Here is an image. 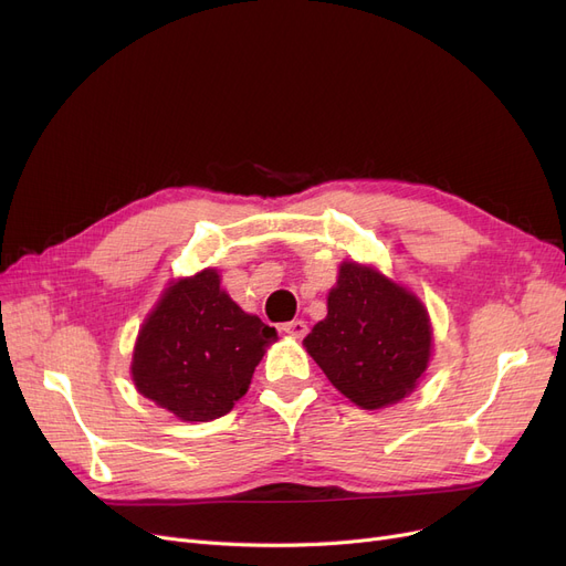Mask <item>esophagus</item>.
Instances as JSON below:
<instances>
[{
  "instance_id": "1",
  "label": "esophagus",
  "mask_w": 566,
  "mask_h": 566,
  "mask_svg": "<svg viewBox=\"0 0 566 566\" xmlns=\"http://www.w3.org/2000/svg\"><path fill=\"white\" fill-rule=\"evenodd\" d=\"M282 331H284L286 335H291V337H305V333H307V324H305V322H301V318H293V322L282 324Z\"/></svg>"
}]
</instances>
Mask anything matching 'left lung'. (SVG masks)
I'll list each match as a JSON object with an SVG mask.
<instances>
[{
	"instance_id": "1",
	"label": "left lung",
	"mask_w": 566,
	"mask_h": 566,
	"mask_svg": "<svg viewBox=\"0 0 566 566\" xmlns=\"http://www.w3.org/2000/svg\"><path fill=\"white\" fill-rule=\"evenodd\" d=\"M331 384L363 409L396 405L423 377L432 328L423 303L379 270L344 261L328 314L303 339Z\"/></svg>"
}]
</instances>
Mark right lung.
Segmentation results:
<instances>
[{
	"label": "right lung",
	"instance_id": "add662e5",
	"mask_svg": "<svg viewBox=\"0 0 566 566\" xmlns=\"http://www.w3.org/2000/svg\"><path fill=\"white\" fill-rule=\"evenodd\" d=\"M275 328L242 312L217 270L170 284L138 333L132 377L140 396L182 421H212L250 388Z\"/></svg>",
	"mask_w": 566,
	"mask_h": 566
}]
</instances>
